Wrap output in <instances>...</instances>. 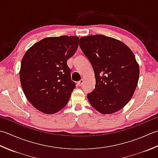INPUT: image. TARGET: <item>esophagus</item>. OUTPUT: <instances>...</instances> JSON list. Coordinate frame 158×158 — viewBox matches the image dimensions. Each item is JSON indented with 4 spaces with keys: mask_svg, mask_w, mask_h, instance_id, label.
<instances>
[{
    "mask_svg": "<svg viewBox=\"0 0 158 158\" xmlns=\"http://www.w3.org/2000/svg\"><path fill=\"white\" fill-rule=\"evenodd\" d=\"M83 83V79H81L79 81L77 82V85H81Z\"/></svg>",
    "mask_w": 158,
    "mask_h": 158,
    "instance_id": "obj_1",
    "label": "esophagus"
}]
</instances>
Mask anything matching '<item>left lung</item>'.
<instances>
[{
  "instance_id": "left-lung-1",
  "label": "left lung",
  "mask_w": 158,
  "mask_h": 158,
  "mask_svg": "<svg viewBox=\"0 0 158 158\" xmlns=\"http://www.w3.org/2000/svg\"><path fill=\"white\" fill-rule=\"evenodd\" d=\"M79 46L94 72L95 89L87 96L89 103L102 114L118 112L138 85L140 68L134 52L120 40L98 34L82 37Z\"/></svg>"
}]
</instances>
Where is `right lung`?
Segmentation results:
<instances>
[{"instance_id": "1", "label": "right lung", "mask_w": 158, "mask_h": 158, "mask_svg": "<svg viewBox=\"0 0 158 158\" xmlns=\"http://www.w3.org/2000/svg\"><path fill=\"white\" fill-rule=\"evenodd\" d=\"M79 37H48L30 47L22 60L20 79L27 99L46 114L66 106L75 83L67 60L75 53Z\"/></svg>"}]
</instances>
